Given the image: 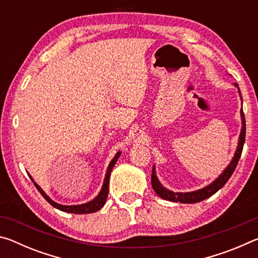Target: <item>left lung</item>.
Here are the masks:
<instances>
[{
	"mask_svg": "<svg viewBox=\"0 0 258 258\" xmlns=\"http://www.w3.org/2000/svg\"><path fill=\"white\" fill-rule=\"evenodd\" d=\"M235 87L238 89V93L239 97L242 101V97H241V92H240L239 85L237 83L233 84ZM240 116H241V131H240V135H239V140H238V146L237 149H235V152L233 155V158L231 159L230 164L226 166L224 168V171L222 172L218 177H216L211 184H208L206 186L202 187V189L196 190V191H190V192H174L168 190L167 187H165L163 184H161L160 181L158 180L156 174V166L154 165L152 167V173H151V184L152 187L157 195L159 196L161 199L168 200V202H173V203H181V204H196L199 202H203V200L207 199L209 197H212L214 194L223 187L226 182L229 181V178L232 175L235 167H237L238 161L240 159V156H241L242 152V148H243V143H244V138H246V120H244V115L241 110H240Z\"/></svg>",
	"mask_w": 258,
	"mask_h": 258,
	"instance_id": "left-lung-1",
	"label": "left lung"
}]
</instances>
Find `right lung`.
<instances>
[{
  "instance_id": "1",
  "label": "right lung",
  "mask_w": 258,
  "mask_h": 258,
  "mask_svg": "<svg viewBox=\"0 0 258 258\" xmlns=\"http://www.w3.org/2000/svg\"><path fill=\"white\" fill-rule=\"evenodd\" d=\"M121 154V151H118L117 154L115 155V157L111 159L110 163H109L108 165V168H107V172H106V176H104V180H103V184H102V187L101 190H100L99 195L97 196V197L93 198L92 200H90V202H87L85 204H81V205H61V204H58L55 203L52 200L49 196H47L44 191H43L42 187L37 184L36 182L34 181V178L29 175V178L30 180L33 181L34 185L36 186V189L41 192V195L43 196V197L45 198V200L47 203H49L50 205H52L54 208L59 209V211H62V212H66V213H72V214H91V213H95L98 212L99 209H101L104 204H106V200H107V197H108V191H109V177H110V174H111V171L113 168V166H115L116 161L118 160L119 156Z\"/></svg>"
}]
</instances>
